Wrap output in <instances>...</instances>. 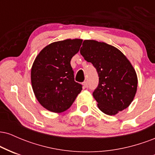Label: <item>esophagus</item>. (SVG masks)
Here are the masks:
<instances>
[{
    "label": "esophagus",
    "mask_w": 155,
    "mask_h": 155,
    "mask_svg": "<svg viewBox=\"0 0 155 155\" xmlns=\"http://www.w3.org/2000/svg\"><path fill=\"white\" fill-rule=\"evenodd\" d=\"M83 86L84 87H88V84H87V81H84V82L82 83Z\"/></svg>",
    "instance_id": "1"
}]
</instances>
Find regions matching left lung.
Returning a JSON list of instances; mask_svg holds the SVG:
<instances>
[{"mask_svg": "<svg viewBox=\"0 0 155 155\" xmlns=\"http://www.w3.org/2000/svg\"><path fill=\"white\" fill-rule=\"evenodd\" d=\"M80 53L97 70L99 84L93 92L97 107L108 115H116L134 99L138 78L134 68L120 50L95 40H84Z\"/></svg>", "mask_w": 155, "mask_h": 155, "instance_id": "1", "label": "left lung"}]
</instances>
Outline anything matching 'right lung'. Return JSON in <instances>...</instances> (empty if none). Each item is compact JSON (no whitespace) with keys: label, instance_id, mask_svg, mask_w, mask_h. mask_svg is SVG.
I'll use <instances>...</instances> for the list:
<instances>
[{"label":"right lung","instance_id":"right-lung-1","mask_svg":"<svg viewBox=\"0 0 155 155\" xmlns=\"http://www.w3.org/2000/svg\"><path fill=\"white\" fill-rule=\"evenodd\" d=\"M81 43L79 38L53 42L44 47L33 62L32 87L39 104L48 111H66L82 90V86L74 81L70 63Z\"/></svg>","mask_w":155,"mask_h":155}]
</instances>
